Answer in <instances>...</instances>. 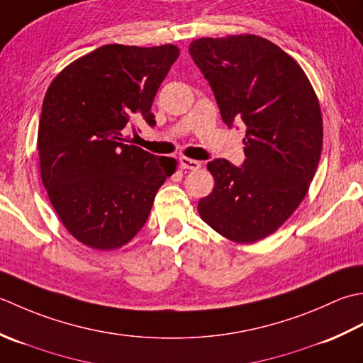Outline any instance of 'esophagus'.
<instances>
[{
  "label": "esophagus",
  "instance_id": "34e87169",
  "mask_svg": "<svg viewBox=\"0 0 363 363\" xmlns=\"http://www.w3.org/2000/svg\"><path fill=\"white\" fill-rule=\"evenodd\" d=\"M180 164L183 169H189V171H197V169H201L202 162L197 161V160H191V158H180Z\"/></svg>",
  "mask_w": 363,
  "mask_h": 363
}]
</instances>
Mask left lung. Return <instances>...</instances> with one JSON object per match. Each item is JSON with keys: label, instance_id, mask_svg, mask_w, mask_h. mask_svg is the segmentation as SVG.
Returning a JSON list of instances; mask_svg holds the SVG:
<instances>
[{"label": "left lung", "instance_id": "8db88e82", "mask_svg": "<svg viewBox=\"0 0 363 363\" xmlns=\"http://www.w3.org/2000/svg\"><path fill=\"white\" fill-rule=\"evenodd\" d=\"M192 61L210 83L227 127L246 128L241 166L224 158L206 167L214 188L201 218L225 238L254 242L276 232L306 197L323 147V119L304 70L263 37H203Z\"/></svg>", "mask_w": 363, "mask_h": 363}]
</instances>
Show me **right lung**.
Here are the masks:
<instances>
[{"instance_id": "obj_1", "label": "right lung", "mask_w": 363, "mask_h": 363, "mask_svg": "<svg viewBox=\"0 0 363 363\" xmlns=\"http://www.w3.org/2000/svg\"><path fill=\"white\" fill-rule=\"evenodd\" d=\"M180 50L103 45L67 65L42 105L37 147L50 202L89 247L127 244L149 218L175 160L127 144L136 121L153 128L152 103Z\"/></svg>"}]
</instances>
